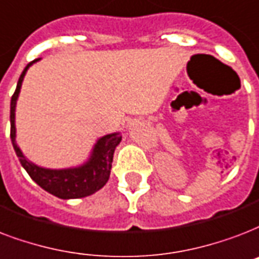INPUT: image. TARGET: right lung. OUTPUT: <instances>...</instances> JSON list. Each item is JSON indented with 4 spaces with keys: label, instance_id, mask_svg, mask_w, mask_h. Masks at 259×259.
<instances>
[{
    "label": "right lung",
    "instance_id": "obj_1",
    "mask_svg": "<svg viewBox=\"0 0 259 259\" xmlns=\"http://www.w3.org/2000/svg\"><path fill=\"white\" fill-rule=\"evenodd\" d=\"M37 59H33L29 62L25 69L21 73L17 87L13 96L11 99V140L15 148V152L19 157L20 163L24 167V169L28 172L33 182H36L39 186L49 191L50 194L62 198V200H69V198H82L87 195L94 194L95 191L100 190L102 187L107 183L110 178V171H111L112 157H114V151L118 144L121 143V133L107 134L104 137L99 138L98 143L95 144V148L91 153L90 160L85 164L74 168L65 169H50L43 168L39 165L33 164L20 151L19 145L16 144V126H15V111L16 102L19 98L21 82L24 80V76L28 68L32 64H35Z\"/></svg>",
    "mask_w": 259,
    "mask_h": 259
}]
</instances>
